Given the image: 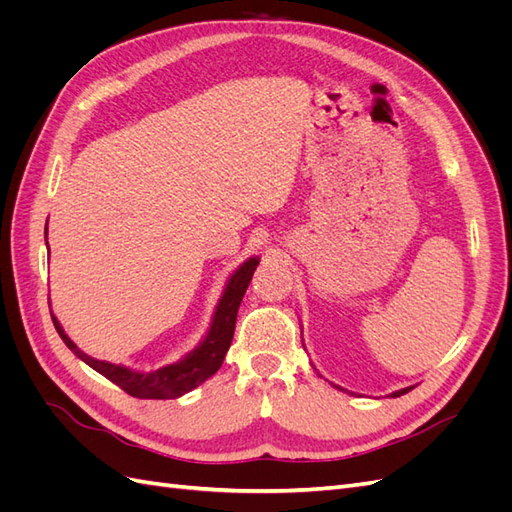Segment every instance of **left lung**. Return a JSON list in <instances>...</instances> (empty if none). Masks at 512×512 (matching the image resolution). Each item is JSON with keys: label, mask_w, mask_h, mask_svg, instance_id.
<instances>
[{"label": "left lung", "mask_w": 512, "mask_h": 512, "mask_svg": "<svg viewBox=\"0 0 512 512\" xmlns=\"http://www.w3.org/2000/svg\"><path fill=\"white\" fill-rule=\"evenodd\" d=\"M408 391H412V386H408V389H401V391H395V393H393V397H399V395H404V393H408Z\"/></svg>", "instance_id": "8db88e82"}]
</instances>
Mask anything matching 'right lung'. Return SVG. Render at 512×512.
Instances as JSON below:
<instances>
[{"mask_svg": "<svg viewBox=\"0 0 512 512\" xmlns=\"http://www.w3.org/2000/svg\"><path fill=\"white\" fill-rule=\"evenodd\" d=\"M256 267H258V258H250L230 275L222 299L218 307H215L211 329L203 339V344H200L196 350H192L183 361L166 365L156 371H149V374L128 369L123 365L91 359V356H87L85 352L76 348V344L64 333L59 320L53 314L51 318L59 337L64 339V344L79 356L81 361H85L89 367H94L98 374L115 382L121 391H126L128 395L138 399H175V397H181L183 393L196 389L198 384H203L222 367L224 356L232 342V335H235V322H237L241 299L247 286L252 282Z\"/></svg>", "mask_w": 512, "mask_h": 512, "instance_id": "obj_1", "label": "right lung"}]
</instances>
